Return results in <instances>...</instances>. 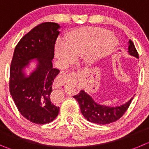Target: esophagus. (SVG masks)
I'll return each mask as SVG.
<instances>
[{"instance_id": "34e87169", "label": "esophagus", "mask_w": 149, "mask_h": 149, "mask_svg": "<svg viewBox=\"0 0 149 149\" xmlns=\"http://www.w3.org/2000/svg\"><path fill=\"white\" fill-rule=\"evenodd\" d=\"M78 76L76 73H71L63 74L58 76L54 81V85L57 88L68 87V88L73 89L77 83Z\"/></svg>"}]
</instances>
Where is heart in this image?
<instances>
[{
	"mask_svg": "<svg viewBox=\"0 0 149 149\" xmlns=\"http://www.w3.org/2000/svg\"><path fill=\"white\" fill-rule=\"evenodd\" d=\"M117 42L116 37L106 29L81 28L70 33L65 44H58L55 54L63 65L71 63L80 56L87 63L95 64L112 54Z\"/></svg>",
	"mask_w": 149,
	"mask_h": 149,
	"instance_id": "b5f03b06",
	"label": "heart"
}]
</instances>
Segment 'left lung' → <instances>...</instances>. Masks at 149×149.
<instances>
[{
  "mask_svg": "<svg viewBox=\"0 0 149 149\" xmlns=\"http://www.w3.org/2000/svg\"><path fill=\"white\" fill-rule=\"evenodd\" d=\"M128 52L129 55L139 59L138 53L134 43L129 40L128 42ZM73 98L78 101L81 114L88 121L97 124L105 125L113 123L120 118L126 112L133 98L120 106L112 107L97 103L88 93L81 90Z\"/></svg>",
  "mask_w": 149,
  "mask_h": 149,
  "instance_id": "obj_1",
  "label": "left lung"
}]
</instances>
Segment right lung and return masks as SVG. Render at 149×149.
<instances>
[{
  "instance_id": "add662e5",
  "label": "right lung",
  "mask_w": 149,
  "mask_h": 149,
  "mask_svg": "<svg viewBox=\"0 0 149 149\" xmlns=\"http://www.w3.org/2000/svg\"><path fill=\"white\" fill-rule=\"evenodd\" d=\"M61 26L47 22L26 34L15 48L10 68L9 90L18 110L28 120L45 124L57 117L59 107L51 101L54 79L59 73L53 68L54 46ZM36 59L34 70L24 72Z\"/></svg>"
}]
</instances>
